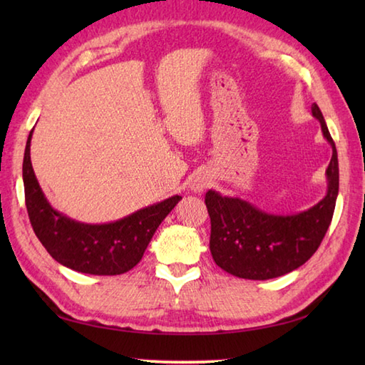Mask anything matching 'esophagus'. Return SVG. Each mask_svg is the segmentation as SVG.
<instances>
[{
	"mask_svg": "<svg viewBox=\"0 0 365 365\" xmlns=\"http://www.w3.org/2000/svg\"><path fill=\"white\" fill-rule=\"evenodd\" d=\"M208 178L207 177H204V175H199V177H196L195 180H192V183H191V190L195 191V192H202L205 188H207V185H208Z\"/></svg>",
	"mask_w": 365,
	"mask_h": 365,
	"instance_id": "esophagus-1",
	"label": "esophagus"
}]
</instances>
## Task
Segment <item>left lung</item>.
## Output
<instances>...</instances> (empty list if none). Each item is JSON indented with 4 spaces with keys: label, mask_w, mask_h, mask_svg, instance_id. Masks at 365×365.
<instances>
[{
    "label": "left lung",
    "mask_w": 365,
    "mask_h": 365,
    "mask_svg": "<svg viewBox=\"0 0 365 365\" xmlns=\"http://www.w3.org/2000/svg\"><path fill=\"white\" fill-rule=\"evenodd\" d=\"M312 115L332 147L327 173V195L304 212L277 215L262 210L237 196L208 190L205 205L210 215V252L226 273L254 281H267L299 268L319 250L334 215L339 195L336 144L317 103Z\"/></svg>",
    "instance_id": "left-lung-1"
}]
</instances>
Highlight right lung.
<instances>
[{
	"label": "right lung",
	"mask_w": 365,
	"mask_h": 365,
	"mask_svg": "<svg viewBox=\"0 0 365 365\" xmlns=\"http://www.w3.org/2000/svg\"><path fill=\"white\" fill-rule=\"evenodd\" d=\"M33 131H29L23 158V185L29 221L37 238L54 260L78 273H127L143 259L161 221L180 202L182 196H170L111 222L88 224L68 218L51 207L37 182L31 165Z\"/></svg>",
	"instance_id": "right-lung-1"
}]
</instances>
